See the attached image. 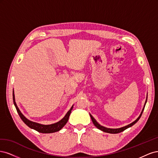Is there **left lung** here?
<instances>
[{
	"label": "left lung",
	"instance_id": "left-lung-1",
	"mask_svg": "<svg viewBox=\"0 0 158 158\" xmlns=\"http://www.w3.org/2000/svg\"><path fill=\"white\" fill-rule=\"evenodd\" d=\"M146 102H147V99H146V102H145L144 107H145V106H146ZM144 108H143V109H142V111L141 114H140V116L138 117V118L136 119V121H134L133 123H131L130 125H128L125 126V127H123L120 128H106V127H103V126H102V125H100L99 124H98V123L96 121H95V119H94V118L92 116V114H89V115H90V117H91V118H92V122H93V123H94V125L95 127H96L100 129V130L102 131H103V132H105L111 133V134H117V133H119V132H121L124 131L125 130H126L127 128H129V127H132V125H135V124L136 123H137V121H138V120H139L140 118V117H141V116H142V113H143V111H144Z\"/></svg>",
	"mask_w": 158,
	"mask_h": 158
}]
</instances>
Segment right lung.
<instances>
[{
    "mask_svg": "<svg viewBox=\"0 0 158 158\" xmlns=\"http://www.w3.org/2000/svg\"><path fill=\"white\" fill-rule=\"evenodd\" d=\"M13 101H14V104L16 107V109L17 110V112L19 114V116L20 117L21 119L23 121V122L27 126L31 128L34 129V130L37 131L41 133H52V132H55L60 131V129L63 128L66 124L67 123L69 116L70 114L72 109H73V106L70 108V109L67 112V113L66 114V115L63 118H62L61 120L59 122H57L56 123L52 124V125H41V124L37 123L35 122H32L31 121H29L28 119H27L23 115L22 113L20 112V110H19L17 105L15 102V98H14V91H13Z\"/></svg>",
    "mask_w": 158,
    "mask_h": 158,
    "instance_id": "right-lung-1",
    "label": "right lung"
}]
</instances>
